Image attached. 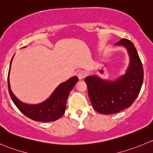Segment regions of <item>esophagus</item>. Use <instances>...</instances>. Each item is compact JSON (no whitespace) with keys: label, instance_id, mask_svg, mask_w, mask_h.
<instances>
[{"label":"esophagus","instance_id":"34e87169","mask_svg":"<svg viewBox=\"0 0 153 153\" xmlns=\"http://www.w3.org/2000/svg\"><path fill=\"white\" fill-rule=\"evenodd\" d=\"M76 76H77L78 78H79V79H83V78L85 76V74L84 73V71H80V70H79V71H76Z\"/></svg>","mask_w":153,"mask_h":153}]
</instances>
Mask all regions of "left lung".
<instances>
[{
	"label": "left lung",
	"instance_id": "8db88e82",
	"mask_svg": "<svg viewBox=\"0 0 153 153\" xmlns=\"http://www.w3.org/2000/svg\"><path fill=\"white\" fill-rule=\"evenodd\" d=\"M116 45H123L128 51L131 60L127 73L115 82L102 81L97 76L85 79L91 104L101 114L116 113L130 107L143 84V65L132 42L123 38Z\"/></svg>",
	"mask_w": 153,
	"mask_h": 153
}]
</instances>
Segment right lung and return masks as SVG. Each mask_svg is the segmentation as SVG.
<instances>
[{
    "instance_id": "obj_1",
    "label": "right lung",
    "mask_w": 153,
    "mask_h": 153,
    "mask_svg": "<svg viewBox=\"0 0 153 153\" xmlns=\"http://www.w3.org/2000/svg\"><path fill=\"white\" fill-rule=\"evenodd\" d=\"M12 60H11V62H12ZM11 62H10V65H11ZM10 70V68L9 69L8 78H7L9 93L15 105L25 116L32 120L39 122L56 121L63 116L65 109H66L68 95L79 79L77 76H73L66 82L60 84L55 90V91L52 93L49 99L42 104H37V105H30V104H26L21 102L13 94L12 91L10 89V81H9Z\"/></svg>"
}]
</instances>
